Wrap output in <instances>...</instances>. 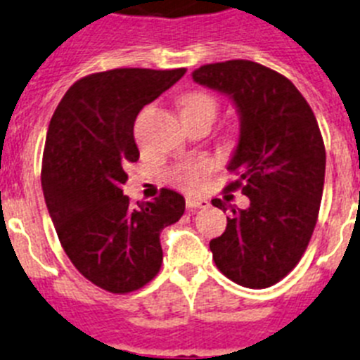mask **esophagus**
I'll return each instance as SVG.
<instances>
[{"label":"esophagus","mask_w":360,"mask_h":360,"mask_svg":"<svg viewBox=\"0 0 360 360\" xmlns=\"http://www.w3.org/2000/svg\"><path fill=\"white\" fill-rule=\"evenodd\" d=\"M186 205L189 211H196V209H205L209 205L207 200H202V198H187L186 200Z\"/></svg>","instance_id":"34e87169"}]
</instances>
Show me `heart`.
<instances>
[{
	"instance_id": "b5f03b06",
	"label": "heart",
	"mask_w": 360,
	"mask_h": 360,
	"mask_svg": "<svg viewBox=\"0 0 360 360\" xmlns=\"http://www.w3.org/2000/svg\"><path fill=\"white\" fill-rule=\"evenodd\" d=\"M184 115H211L212 119L218 113V98L209 91L195 90L182 95L180 98ZM214 171V162L207 157L189 158V160L178 162L169 169V180L173 186L180 187L184 191H198L202 184L211 176Z\"/></svg>"
}]
</instances>
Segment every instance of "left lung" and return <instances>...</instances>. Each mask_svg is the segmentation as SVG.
Instances as JSON below:
<instances>
[{
    "mask_svg": "<svg viewBox=\"0 0 360 360\" xmlns=\"http://www.w3.org/2000/svg\"><path fill=\"white\" fill-rule=\"evenodd\" d=\"M193 79L231 95L241 115L227 167L236 180L225 191H241L250 205H231L227 229L209 243L212 259L241 287H272L294 270L316 229L326 167L319 124L292 81L259 63L203 65ZM212 205L227 211L224 200Z\"/></svg>",
    "mask_w": 360,
    "mask_h": 360,
    "instance_id": "1",
    "label": "left lung"
}]
</instances>
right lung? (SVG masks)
Here are the masks:
<instances>
[{"instance_id": "right-lung-1", "label": "right lung", "mask_w": 360, "mask_h": 360, "mask_svg": "<svg viewBox=\"0 0 360 360\" xmlns=\"http://www.w3.org/2000/svg\"><path fill=\"white\" fill-rule=\"evenodd\" d=\"M186 68H115L73 82L50 120L41 186L66 256L88 281L111 294L148 285L162 266L160 232L182 218L186 200L160 189L129 203L126 167L139 160L133 126L146 104Z\"/></svg>"}]
</instances>
